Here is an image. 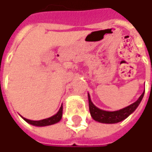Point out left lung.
Wrapping results in <instances>:
<instances>
[{
	"instance_id": "left-lung-1",
	"label": "left lung",
	"mask_w": 152,
	"mask_h": 152,
	"mask_svg": "<svg viewBox=\"0 0 152 152\" xmlns=\"http://www.w3.org/2000/svg\"><path fill=\"white\" fill-rule=\"evenodd\" d=\"M145 91L142 93V95L140 96L135 102L133 104L126 107L120 109L118 111H114V112H108V111H104L100 108L96 107L93 102H91V96L88 94V98H89V108H90V113H91V117L93 119L96 120L99 123L102 124H116L119 123L121 121L127 118L138 107L140 103L141 102L142 98L144 96Z\"/></svg>"
}]
</instances>
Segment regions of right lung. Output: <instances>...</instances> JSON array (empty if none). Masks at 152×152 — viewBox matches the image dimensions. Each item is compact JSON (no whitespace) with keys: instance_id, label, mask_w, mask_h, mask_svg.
Segmentation results:
<instances>
[{"instance_id":"1","label":"right lung","mask_w":152,"mask_h":152,"mask_svg":"<svg viewBox=\"0 0 152 152\" xmlns=\"http://www.w3.org/2000/svg\"><path fill=\"white\" fill-rule=\"evenodd\" d=\"M61 117H62V106L60 107L59 111L57 112V113H56L52 117L48 118H45V119L39 120V121H33V120L27 119L25 118H23L25 120L27 123H28V124H30L32 125L42 127V126L51 125V124H54L58 123L61 119Z\"/></svg>"}]
</instances>
